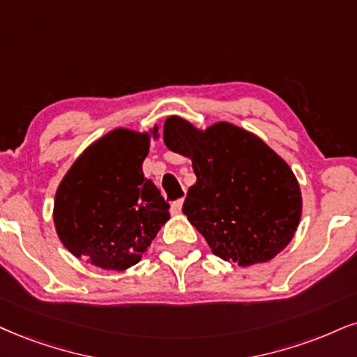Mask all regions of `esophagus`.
<instances>
[{
    "mask_svg": "<svg viewBox=\"0 0 357 357\" xmlns=\"http://www.w3.org/2000/svg\"><path fill=\"white\" fill-rule=\"evenodd\" d=\"M182 205H183V200H177V202H174V204L170 205L172 213H174V215H178L180 212H182Z\"/></svg>",
    "mask_w": 357,
    "mask_h": 357,
    "instance_id": "esophagus-1",
    "label": "esophagus"
}]
</instances>
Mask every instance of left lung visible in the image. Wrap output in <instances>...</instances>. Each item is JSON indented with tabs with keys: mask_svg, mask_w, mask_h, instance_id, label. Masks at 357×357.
Masks as SVG:
<instances>
[{
	"mask_svg": "<svg viewBox=\"0 0 357 357\" xmlns=\"http://www.w3.org/2000/svg\"><path fill=\"white\" fill-rule=\"evenodd\" d=\"M164 142L192 160L197 182L182 212L213 255L246 268L270 261L289 245L303 213L301 188L265 140L227 121L199 129L169 116Z\"/></svg>",
	"mask_w": 357,
	"mask_h": 357,
	"instance_id": "obj_1",
	"label": "left lung"
}]
</instances>
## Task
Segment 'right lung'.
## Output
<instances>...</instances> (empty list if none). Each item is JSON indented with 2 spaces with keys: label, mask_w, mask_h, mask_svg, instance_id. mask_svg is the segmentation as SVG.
<instances>
[{
  "label": "right lung",
  "mask_w": 357,
  "mask_h": 357,
  "mask_svg": "<svg viewBox=\"0 0 357 357\" xmlns=\"http://www.w3.org/2000/svg\"><path fill=\"white\" fill-rule=\"evenodd\" d=\"M158 127H117L92 142L56 190L52 220L61 243L102 270L137 265L170 218V205L142 172Z\"/></svg>",
  "instance_id": "1"
}]
</instances>
